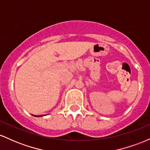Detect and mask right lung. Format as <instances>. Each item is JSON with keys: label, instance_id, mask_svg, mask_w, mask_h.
<instances>
[{"label": "right lung", "instance_id": "obj_1", "mask_svg": "<svg viewBox=\"0 0 150 150\" xmlns=\"http://www.w3.org/2000/svg\"><path fill=\"white\" fill-rule=\"evenodd\" d=\"M33 116H37V117H39V116H42L43 115H42V116H35V115H33Z\"/></svg>", "mask_w": 150, "mask_h": 150}]
</instances>
